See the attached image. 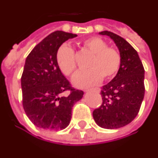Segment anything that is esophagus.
I'll use <instances>...</instances> for the list:
<instances>
[{
  "label": "esophagus",
  "mask_w": 158,
  "mask_h": 158,
  "mask_svg": "<svg viewBox=\"0 0 158 158\" xmlns=\"http://www.w3.org/2000/svg\"><path fill=\"white\" fill-rule=\"evenodd\" d=\"M90 90H95V91H97V92H100V91H101V89L97 87V88H93V89H86L85 91H90Z\"/></svg>",
  "instance_id": "esophagus-1"
}]
</instances>
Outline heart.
Listing matches in <instances>:
<instances>
[{"label":"heart","instance_id":"1","mask_svg":"<svg viewBox=\"0 0 158 158\" xmlns=\"http://www.w3.org/2000/svg\"><path fill=\"white\" fill-rule=\"evenodd\" d=\"M82 46L92 57L88 63L89 70L79 71L73 77V84L78 88H86L95 85L102 80H109L117 74L121 65V56L116 48L109 47L102 38L91 37L82 42ZM56 62L61 73L71 76L75 71V52L68 44L60 46L56 54Z\"/></svg>","mask_w":158,"mask_h":158}]
</instances>
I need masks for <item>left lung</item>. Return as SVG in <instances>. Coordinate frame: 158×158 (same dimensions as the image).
I'll return each instance as SVG.
<instances>
[{
  "label": "left lung",
  "instance_id": "1",
  "mask_svg": "<svg viewBox=\"0 0 158 158\" xmlns=\"http://www.w3.org/2000/svg\"><path fill=\"white\" fill-rule=\"evenodd\" d=\"M100 35L114 40L121 56V65L116 76L101 90L102 102L93 111V118L99 127L120 128L136 117L144 96V69L137 51L120 36L108 31Z\"/></svg>",
  "mask_w": 158,
  "mask_h": 158
}]
</instances>
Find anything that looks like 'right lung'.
I'll use <instances>...</instances> for the list:
<instances>
[{
	"instance_id": "right-lung-1",
	"label": "right lung",
	"mask_w": 158,
	"mask_h": 158,
	"mask_svg": "<svg viewBox=\"0 0 158 158\" xmlns=\"http://www.w3.org/2000/svg\"><path fill=\"white\" fill-rule=\"evenodd\" d=\"M76 34L56 31L31 51L21 76L22 102L27 117L35 126L48 130H62L71 121L74 103L83 97L61 73L56 62L60 45ZM69 91L68 96H62Z\"/></svg>"
}]
</instances>
